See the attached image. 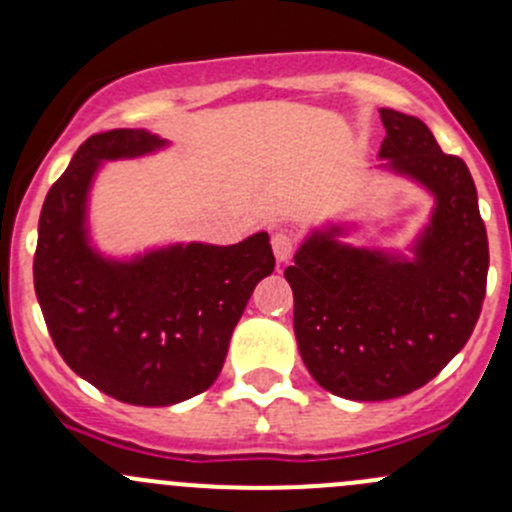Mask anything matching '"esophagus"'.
Listing matches in <instances>:
<instances>
[{
    "instance_id": "esophagus-1",
    "label": "esophagus",
    "mask_w": 512,
    "mask_h": 512,
    "mask_svg": "<svg viewBox=\"0 0 512 512\" xmlns=\"http://www.w3.org/2000/svg\"><path fill=\"white\" fill-rule=\"evenodd\" d=\"M294 247H297V237L292 232L280 230L272 235V252H275L277 262H287L294 255Z\"/></svg>"
}]
</instances>
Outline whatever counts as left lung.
Returning <instances> with one entry per match:
<instances>
[{"label":"left lung","instance_id":"8db88e82","mask_svg":"<svg viewBox=\"0 0 512 512\" xmlns=\"http://www.w3.org/2000/svg\"><path fill=\"white\" fill-rule=\"evenodd\" d=\"M381 158L436 195L414 262L314 235L285 277L299 354L322 389L352 401L411 394L471 339L488 282V235L476 183L423 121L381 108Z\"/></svg>","mask_w":512,"mask_h":512}]
</instances>
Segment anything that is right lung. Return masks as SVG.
<instances>
[{
    "instance_id": "add662e5",
    "label": "right lung",
    "mask_w": 512,
    "mask_h": 512,
    "mask_svg": "<svg viewBox=\"0 0 512 512\" xmlns=\"http://www.w3.org/2000/svg\"><path fill=\"white\" fill-rule=\"evenodd\" d=\"M160 143L143 128L86 138L46 193L34 252L36 299L54 347L98 391L133 406H170L210 389L252 289L275 270L267 232L230 247H173L131 265L86 247L84 200L98 160L141 156Z\"/></svg>"
}]
</instances>
